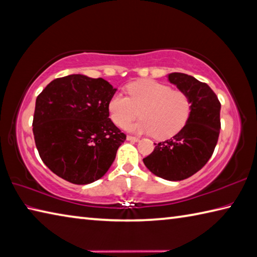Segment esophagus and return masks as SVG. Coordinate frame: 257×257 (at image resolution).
<instances>
[{
  "instance_id": "esophagus-1",
  "label": "esophagus",
  "mask_w": 257,
  "mask_h": 257,
  "mask_svg": "<svg viewBox=\"0 0 257 257\" xmlns=\"http://www.w3.org/2000/svg\"><path fill=\"white\" fill-rule=\"evenodd\" d=\"M127 141H132V142H139L140 139L139 138H135V137H132V135H127Z\"/></svg>"
}]
</instances>
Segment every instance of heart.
<instances>
[{
	"label": "heart",
	"mask_w": 257,
	"mask_h": 257,
	"mask_svg": "<svg viewBox=\"0 0 257 257\" xmlns=\"http://www.w3.org/2000/svg\"><path fill=\"white\" fill-rule=\"evenodd\" d=\"M128 97L116 94L109 99L113 122L125 127L140 115L141 120L128 126L135 133H154L159 139L171 138L183 126L191 113V100L185 91L152 79H142L126 87Z\"/></svg>",
	"instance_id": "b5f03b06"
}]
</instances>
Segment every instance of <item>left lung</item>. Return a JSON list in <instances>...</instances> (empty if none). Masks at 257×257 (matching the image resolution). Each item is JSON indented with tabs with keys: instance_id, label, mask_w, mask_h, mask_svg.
<instances>
[{
	"instance_id": "left-lung-1",
	"label": "left lung",
	"mask_w": 257,
	"mask_h": 257,
	"mask_svg": "<svg viewBox=\"0 0 257 257\" xmlns=\"http://www.w3.org/2000/svg\"><path fill=\"white\" fill-rule=\"evenodd\" d=\"M169 81L191 100V113L185 126L172 139L156 144L143 159L150 171L170 181L191 177L214 153L220 132V103L206 83L182 72L168 75Z\"/></svg>"
}]
</instances>
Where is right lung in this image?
Segmentation results:
<instances>
[{
  "label": "right lung",
  "instance_id": "1",
  "mask_svg": "<svg viewBox=\"0 0 257 257\" xmlns=\"http://www.w3.org/2000/svg\"><path fill=\"white\" fill-rule=\"evenodd\" d=\"M116 88L103 78L69 75L52 80L36 100L32 131L43 163L75 185L98 180L126 135L109 118Z\"/></svg>",
  "mask_w": 257,
  "mask_h": 257
}]
</instances>
